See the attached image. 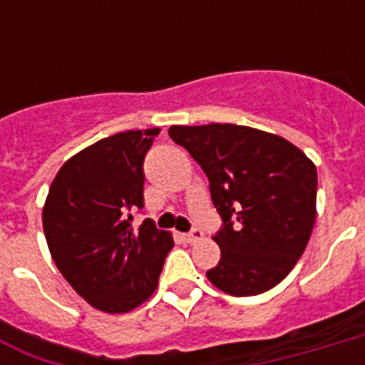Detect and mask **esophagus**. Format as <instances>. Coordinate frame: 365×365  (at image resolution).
Wrapping results in <instances>:
<instances>
[{
	"instance_id": "34e87169",
	"label": "esophagus",
	"mask_w": 365,
	"mask_h": 365,
	"mask_svg": "<svg viewBox=\"0 0 365 365\" xmlns=\"http://www.w3.org/2000/svg\"><path fill=\"white\" fill-rule=\"evenodd\" d=\"M182 240H183V242H187V244L199 242V240H202V231H200V229H193L191 233L182 235Z\"/></svg>"
}]
</instances>
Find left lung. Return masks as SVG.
I'll list each match as a JSON object with an SVG mask.
<instances>
[{"label": "left lung", "mask_w": 365, "mask_h": 365, "mask_svg": "<svg viewBox=\"0 0 365 365\" xmlns=\"http://www.w3.org/2000/svg\"><path fill=\"white\" fill-rule=\"evenodd\" d=\"M210 182L225 227L222 257L206 277L235 297L263 294L288 277L317 222V166L286 138L252 126L212 123L168 128Z\"/></svg>", "instance_id": "obj_1"}]
</instances>
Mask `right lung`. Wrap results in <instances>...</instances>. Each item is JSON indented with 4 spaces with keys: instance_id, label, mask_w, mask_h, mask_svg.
Wrapping results in <instances>:
<instances>
[{
    "instance_id": "right-lung-1",
    "label": "right lung",
    "mask_w": 365,
    "mask_h": 365,
    "mask_svg": "<svg viewBox=\"0 0 365 365\" xmlns=\"http://www.w3.org/2000/svg\"><path fill=\"white\" fill-rule=\"evenodd\" d=\"M160 128L104 138L66 160L43 206L51 257L88 305L121 314L148 301L159 284L168 231L151 220L132 227L143 206V157Z\"/></svg>"
}]
</instances>
